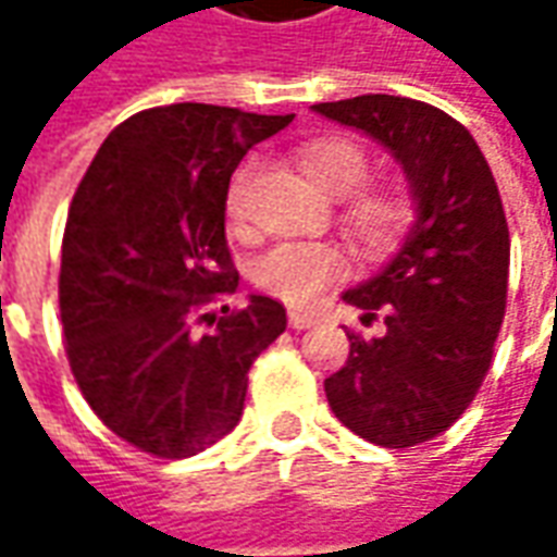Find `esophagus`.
Instances as JSON below:
<instances>
[{
	"label": "esophagus",
	"mask_w": 557,
	"mask_h": 557,
	"mask_svg": "<svg viewBox=\"0 0 557 557\" xmlns=\"http://www.w3.org/2000/svg\"><path fill=\"white\" fill-rule=\"evenodd\" d=\"M288 325L290 329H297V332H304V329H312V325H315V315H310V312H300V310H290Z\"/></svg>",
	"instance_id": "34e87169"
}]
</instances>
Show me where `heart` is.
<instances>
[{"label":"heart","instance_id":"b5f03b06","mask_svg":"<svg viewBox=\"0 0 557 557\" xmlns=\"http://www.w3.org/2000/svg\"><path fill=\"white\" fill-rule=\"evenodd\" d=\"M304 170L319 188H325L334 198H344L362 185L369 173V158L354 139L329 136L304 148ZM247 180H250V166H242L232 176L225 195V207L232 216H242ZM403 220H406V203L391 191H366L347 203V225L366 247L387 245L399 232ZM341 272H344V257L334 247L282 242L269 247L253 263V282L290 307H310Z\"/></svg>","mask_w":557,"mask_h":557}]
</instances>
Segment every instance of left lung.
I'll return each instance as SVG.
<instances>
[{
	"instance_id": "8db88e82",
	"label": "left lung",
	"mask_w": 557,
	"mask_h": 557,
	"mask_svg": "<svg viewBox=\"0 0 557 557\" xmlns=\"http://www.w3.org/2000/svg\"><path fill=\"white\" fill-rule=\"evenodd\" d=\"M394 154L416 225L369 282L344 294L381 337L347 332L350 356L325 377L332 412L374 446L406 449L449 431L481 391L508 297V223L474 136L434 104L356 96L312 104Z\"/></svg>"
}]
</instances>
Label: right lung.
I'll return each mask as SVG.
<instances>
[{
  "label": "right lung",
  "mask_w": 557,
  "mask_h": 557,
  "mask_svg": "<svg viewBox=\"0 0 557 557\" xmlns=\"http://www.w3.org/2000/svg\"><path fill=\"white\" fill-rule=\"evenodd\" d=\"M294 114L220 104L148 108L101 141L61 242L58 307L79 394L120 440L158 459L198 456L242 418L253 359L285 307L238 288L225 242L235 166Z\"/></svg>",
  "instance_id": "1"
}]
</instances>
